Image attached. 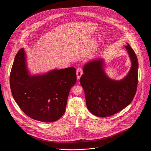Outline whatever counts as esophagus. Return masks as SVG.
Segmentation results:
<instances>
[{
	"label": "esophagus",
	"instance_id": "1",
	"mask_svg": "<svg viewBox=\"0 0 151 151\" xmlns=\"http://www.w3.org/2000/svg\"><path fill=\"white\" fill-rule=\"evenodd\" d=\"M83 73V70L81 68H78L77 70H76V75H77V78H78V79H79L80 78V77L82 75Z\"/></svg>",
	"mask_w": 151,
	"mask_h": 151
}]
</instances>
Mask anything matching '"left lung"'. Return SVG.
Instances as JSON below:
<instances>
[{"mask_svg": "<svg viewBox=\"0 0 151 151\" xmlns=\"http://www.w3.org/2000/svg\"><path fill=\"white\" fill-rule=\"evenodd\" d=\"M125 46L131 61L127 75L120 80L109 78L104 71V60L98 59L84 65L80 83L84 90L86 106L93 115L106 117L127 106L137 92L138 61L129 44Z\"/></svg>", "mask_w": 151, "mask_h": 151, "instance_id": "left-lung-1", "label": "left lung"}]
</instances>
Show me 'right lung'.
Instances as JSON below:
<instances>
[{
	"instance_id": "right-lung-1",
	"label": "right lung",
	"mask_w": 151,
	"mask_h": 151,
	"mask_svg": "<svg viewBox=\"0 0 151 151\" xmlns=\"http://www.w3.org/2000/svg\"><path fill=\"white\" fill-rule=\"evenodd\" d=\"M25 56L22 48L14 58L10 73L13 97L30 118L41 122H55L65 113L70 91L76 82V69L70 67L30 75Z\"/></svg>"
}]
</instances>
